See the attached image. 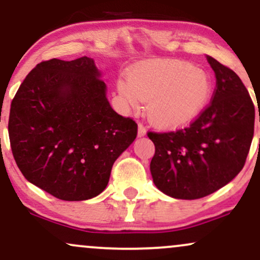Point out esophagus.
I'll return each instance as SVG.
<instances>
[{"label": "esophagus", "instance_id": "1", "mask_svg": "<svg viewBox=\"0 0 260 260\" xmlns=\"http://www.w3.org/2000/svg\"><path fill=\"white\" fill-rule=\"evenodd\" d=\"M147 136V129H145V127L143 126L142 123H139L138 126V137L139 138H143V137Z\"/></svg>", "mask_w": 260, "mask_h": 260}]
</instances>
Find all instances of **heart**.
<instances>
[{
	"instance_id": "1",
	"label": "heart",
	"mask_w": 260,
	"mask_h": 260,
	"mask_svg": "<svg viewBox=\"0 0 260 260\" xmlns=\"http://www.w3.org/2000/svg\"><path fill=\"white\" fill-rule=\"evenodd\" d=\"M211 90V79L204 70L178 59L138 66L117 83L123 105L137 111L147 103L149 122L161 129L182 127L198 117Z\"/></svg>"
}]
</instances>
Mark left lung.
Wrapping results in <instances>:
<instances>
[{
  "label": "left lung",
  "instance_id": "obj_1",
  "mask_svg": "<svg viewBox=\"0 0 260 260\" xmlns=\"http://www.w3.org/2000/svg\"><path fill=\"white\" fill-rule=\"evenodd\" d=\"M207 59L216 77L210 105L187 128L148 134L155 145L154 184L176 199L203 198L234 180L254 133V105L242 80L211 56Z\"/></svg>",
  "mask_w": 260,
  "mask_h": 260
}]
</instances>
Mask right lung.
I'll return each mask as SVG.
<instances>
[{"mask_svg":"<svg viewBox=\"0 0 260 260\" xmlns=\"http://www.w3.org/2000/svg\"><path fill=\"white\" fill-rule=\"evenodd\" d=\"M92 58L41 62L11 104L8 134L20 172L62 199L99 196L113 162L134 142L137 123L113 111Z\"/></svg>","mask_w":260,"mask_h":260,"instance_id":"obj_1","label":"right lung"}]
</instances>
